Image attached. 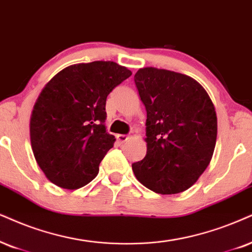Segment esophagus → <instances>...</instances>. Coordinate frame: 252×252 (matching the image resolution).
Segmentation results:
<instances>
[{"label": "esophagus", "instance_id": "34e87169", "mask_svg": "<svg viewBox=\"0 0 252 252\" xmlns=\"http://www.w3.org/2000/svg\"><path fill=\"white\" fill-rule=\"evenodd\" d=\"M116 138H117V141H119V143H124V142L128 141L129 136H126V135H117Z\"/></svg>", "mask_w": 252, "mask_h": 252}]
</instances>
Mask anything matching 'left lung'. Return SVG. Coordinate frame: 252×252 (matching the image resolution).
<instances>
[{
    "label": "left lung",
    "mask_w": 252,
    "mask_h": 252,
    "mask_svg": "<svg viewBox=\"0 0 252 252\" xmlns=\"http://www.w3.org/2000/svg\"><path fill=\"white\" fill-rule=\"evenodd\" d=\"M135 84L146 109V155L132 164L133 174L158 194L184 192L196 183L214 154V103L196 80L168 69L139 68Z\"/></svg>",
    "instance_id": "left-lung-1"
}]
</instances>
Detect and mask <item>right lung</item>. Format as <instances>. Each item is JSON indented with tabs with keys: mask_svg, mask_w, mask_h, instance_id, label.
<instances>
[{
	"mask_svg": "<svg viewBox=\"0 0 252 252\" xmlns=\"http://www.w3.org/2000/svg\"><path fill=\"white\" fill-rule=\"evenodd\" d=\"M131 74L114 62L82 63L62 69L45 85L30 117V141L51 183L78 189L97 176L116 141L104 124L107 96Z\"/></svg>",
	"mask_w": 252,
	"mask_h": 252,
	"instance_id": "add662e5",
	"label": "right lung"
}]
</instances>
